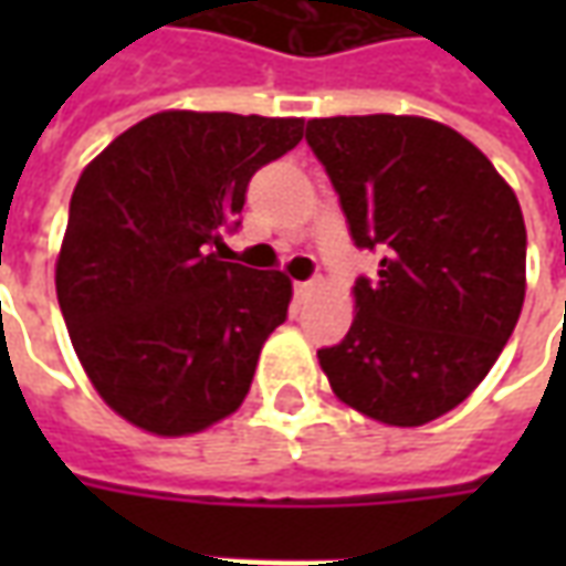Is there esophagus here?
<instances>
[{
	"instance_id": "esophagus-1",
	"label": "esophagus",
	"mask_w": 566,
	"mask_h": 566,
	"mask_svg": "<svg viewBox=\"0 0 566 566\" xmlns=\"http://www.w3.org/2000/svg\"><path fill=\"white\" fill-rule=\"evenodd\" d=\"M318 287H321V279H308V282H296V284H294L296 300H308V296L315 294Z\"/></svg>"
}]
</instances>
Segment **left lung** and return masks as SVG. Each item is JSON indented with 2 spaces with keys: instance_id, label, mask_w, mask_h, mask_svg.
Here are the masks:
<instances>
[{
  "instance_id": "8db88e82",
  "label": "left lung",
  "mask_w": 566,
  "mask_h": 566,
  "mask_svg": "<svg viewBox=\"0 0 566 566\" xmlns=\"http://www.w3.org/2000/svg\"><path fill=\"white\" fill-rule=\"evenodd\" d=\"M306 142L355 245L385 254L355 282L352 331L321 348V369L357 412L427 424L473 394L515 331L522 206L473 142L427 117H315Z\"/></svg>"
}]
</instances>
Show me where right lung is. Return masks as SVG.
<instances>
[{"label":"right lung","mask_w":566,"mask_h":566,"mask_svg":"<svg viewBox=\"0 0 566 566\" xmlns=\"http://www.w3.org/2000/svg\"><path fill=\"white\" fill-rule=\"evenodd\" d=\"M303 139L300 117L160 112L81 172L56 300L105 403L157 437L235 412L291 279L223 260L251 175Z\"/></svg>","instance_id":"obj_1"}]
</instances>
